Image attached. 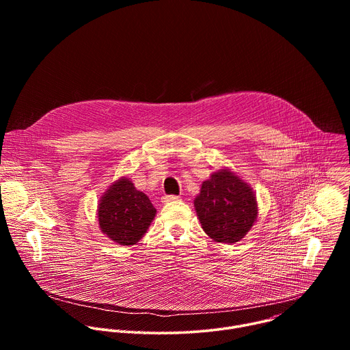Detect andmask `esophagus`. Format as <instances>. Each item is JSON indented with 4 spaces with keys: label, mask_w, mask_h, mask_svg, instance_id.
Listing matches in <instances>:
<instances>
[{
    "label": "esophagus",
    "mask_w": 350,
    "mask_h": 350,
    "mask_svg": "<svg viewBox=\"0 0 350 350\" xmlns=\"http://www.w3.org/2000/svg\"><path fill=\"white\" fill-rule=\"evenodd\" d=\"M176 201H180V196H177V195H166V196L162 198V202H165V204L176 202Z\"/></svg>",
    "instance_id": "esophagus-1"
}]
</instances>
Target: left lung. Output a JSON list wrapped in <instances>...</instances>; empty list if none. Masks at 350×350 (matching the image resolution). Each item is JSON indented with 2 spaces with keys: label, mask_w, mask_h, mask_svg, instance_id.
<instances>
[{
  "label": "left lung",
  "mask_w": 350,
  "mask_h": 350,
  "mask_svg": "<svg viewBox=\"0 0 350 350\" xmlns=\"http://www.w3.org/2000/svg\"><path fill=\"white\" fill-rule=\"evenodd\" d=\"M193 206L204 231L221 243L241 241L258 219L254 189L228 167L202 183Z\"/></svg>",
  "instance_id": "8db88e82"
}]
</instances>
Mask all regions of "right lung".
<instances>
[{"label":"right lung","mask_w":350,"mask_h":350,"mask_svg":"<svg viewBox=\"0 0 350 350\" xmlns=\"http://www.w3.org/2000/svg\"><path fill=\"white\" fill-rule=\"evenodd\" d=\"M96 212L101 231L123 246L135 245L157 215L149 198L127 177H120L104 192Z\"/></svg>","instance_id":"add662e5"}]
</instances>
